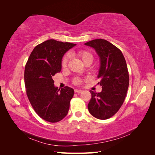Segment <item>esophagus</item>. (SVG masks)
<instances>
[{"instance_id": "1", "label": "esophagus", "mask_w": 155, "mask_h": 155, "mask_svg": "<svg viewBox=\"0 0 155 155\" xmlns=\"http://www.w3.org/2000/svg\"><path fill=\"white\" fill-rule=\"evenodd\" d=\"M82 91H83L79 90V89H75V90H74V92H77V93H81V92H82Z\"/></svg>"}]
</instances>
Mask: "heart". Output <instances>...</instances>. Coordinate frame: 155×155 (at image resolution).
<instances>
[{
	"mask_svg": "<svg viewBox=\"0 0 155 155\" xmlns=\"http://www.w3.org/2000/svg\"><path fill=\"white\" fill-rule=\"evenodd\" d=\"M78 55L80 58L84 62V63H85L86 62L88 61H92L93 59V55L87 50H79L77 53ZM68 60H69V55L68 54H65L63 58H62L61 60V67L63 68H65L68 64ZM81 79L79 78H74V79L73 80V83L75 84V85H80L81 83Z\"/></svg>",
	"mask_w": 155,
	"mask_h": 155,
	"instance_id": "heart-1",
	"label": "heart"
}]
</instances>
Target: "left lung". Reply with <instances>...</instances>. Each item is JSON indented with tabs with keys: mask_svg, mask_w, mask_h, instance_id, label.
<instances>
[{
	"mask_svg": "<svg viewBox=\"0 0 155 155\" xmlns=\"http://www.w3.org/2000/svg\"><path fill=\"white\" fill-rule=\"evenodd\" d=\"M85 45L96 50L101 64L97 78L102 91H90L88 111L97 119L110 118L120 109L128 90L129 76L125 58L119 48L105 39H94Z\"/></svg>",
	"mask_w": 155,
	"mask_h": 155,
	"instance_id": "left-lung-1",
	"label": "left lung"
}]
</instances>
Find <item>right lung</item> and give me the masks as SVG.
Returning a JSON list of instances; mask_svg holds the SVG:
<instances>
[{
	"mask_svg": "<svg viewBox=\"0 0 155 155\" xmlns=\"http://www.w3.org/2000/svg\"><path fill=\"white\" fill-rule=\"evenodd\" d=\"M76 44L49 39L33 50L25 70L28 98L36 113L51 123L63 120L68 114L73 88L54 87L52 77L61 70L63 55Z\"/></svg>",
	"mask_w": 155,
	"mask_h": 155,
	"instance_id": "right-lung-1",
	"label": "right lung"
}]
</instances>
